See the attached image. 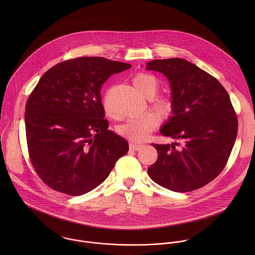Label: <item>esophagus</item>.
Returning <instances> with one entry per match:
<instances>
[{"label":"esophagus","mask_w":255,"mask_h":255,"mask_svg":"<svg viewBox=\"0 0 255 255\" xmlns=\"http://www.w3.org/2000/svg\"><path fill=\"white\" fill-rule=\"evenodd\" d=\"M142 147H143L142 143H136V142H130L129 143V148L132 149V150H135V151L141 149Z\"/></svg>","instance_id":"1"}]
</instances>
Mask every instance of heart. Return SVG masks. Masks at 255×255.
I'll list each match as a JSON object with an SVG mask.
<instances>
[{
	"label": "heart",
	"mask_w": 255,
	"mask_h": 255,
	"mask_svg": "<svg viewBox=\"0 0 255 255\" xmlns=\"http://www.w3.org/2000/svg\"><path fill=\"white\" fill-rule=\"evenodd\" d=\"M132 84L136 91L150 99V108L155 111L160 117L168 118L174 111V102L168 96L156 95L159 91L160 85L157 78L151 74L145 73H137L133 79ZM104 111L110 118H114V113L110 108L108 102H104ZM155 113L149 112L145 115L128 120L124 125L118 127L117 130L120 134L128 137L134 141H141L158 127L160 118Z\"/></svg>",
	"instance_id": "obj_1"
}]
</instances>
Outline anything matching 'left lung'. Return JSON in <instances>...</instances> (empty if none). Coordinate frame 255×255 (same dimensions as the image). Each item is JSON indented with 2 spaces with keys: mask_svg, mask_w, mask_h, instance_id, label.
<instances>
[{
  "mask_svg": "<svg viewBox=\"0 0 255 255\" xmlns=\"http://www.w3.org/2000/svg\"><path fill=\"white\" fill-rule=\"evenodd\" d=\"M146 69L170 81L174 111L160 131L176 140L152 143L158 158L148 175L173 191L200 188L218 177L236 141L238 118L230 96L214 76L186 60H154Z\"/></svg>",
  "mask_w": 255,
  "mask_h": 255,
  "instance_id": "left-lung-1",
  "label": "left lung"
}]
</instances>
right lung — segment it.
<instances>
[{"mask_svg":"<svg viewBox=\"0 0 255 255\" xmlns=\"http://www.w3.org/2000/svg\"><path fill=\"white\" fill-rule=\"evenodd\" d=\"M131 66L102 57L64 61L42 75L25 106L28 155L50 188L82 195L104 182L128 150L108 129L102 84Z\"/></svg>","mask_w":255,"mask_h":255,"instance_id":"obj_1","label":"right lung"}]
</instances>
